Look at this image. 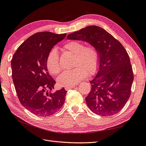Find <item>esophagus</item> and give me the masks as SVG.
Masks as SVG:
<instances>
[{
    "instance_id": "1",
    "label": "esophagus",
    "mask_w": 146,
    "mask_h": 146,
    "mask_svg": "<svg viewBox=\"0 0 146 146\" xmlns=\"http://www.w3.org/2000/svg\"><path fill=\"white\" fill-rule=\"evenodd\" d=\"M74 87V85H70V86H66L65 88V90H66V91H68V90H69L70 89H72V88H73Z\"/></svg>"
}]
</instances>
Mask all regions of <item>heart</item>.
I'll list each match as a JSON object with an SVG mask.
<instances>
[{"instance_id":"1","label":"heart","mask_w":146,"mask_h":146,"mask_svg":"<svg viewBox=\"0 0 146 146\" xmlns=\"http://www.w3.org/2000/svg\"><path fill=\"white\" fill-rule=\"evenodd\" d=\"M63 49L73 55L74 68L63 72L58 77L57 83L61 86H67L76 84L88 75L95 74L99 68L100 53L95 46L91 45L84 46L80 41L71 40L65 43ZM46 65L49 73L53 75L62 70L58 52L56 48L51 50L46 57Z\"/></svg>"}]
</instances>
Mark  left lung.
<instances>
[{
    "label": "left lung",
    "mask_w": 146,
    "mask_h": 146,
    "mask_svg": "<svg viewBox=\"0 0 146 146\" xmlns=\"http://www.w3.org/2000/svg\"><path fill=\"white\" fill-rule=\"evenodd\" d=\"M96 47L100 53L99 71L90 81L85 100L90 109L101 116H112L123 109L129 98L134 80L129 56L123 45L104 29L86 27L67 36Z\"/></svg>",
    "instance_id": "left-lung-1"
}]
</instances>
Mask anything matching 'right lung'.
<instances>
[{
    "mask_svg": "<svg viewBox=\"0 0 146 146\" xmlns=\"http://www.w3.org/2000/svg\"><path fill=\"white\" fill-rule=\"evenodd\" d=\"M66 35L37 32L23 42L12 56V76L20 103L38 116H51L65 102V88L48 92L54 88L56 81L48 74L46 61L53 46Z\"/></svg>",
    "mask_w": 146,
    "mask_h": 146,
    "instance_id": "add662e5",
    "label": "right lung"
}]
</instances>
